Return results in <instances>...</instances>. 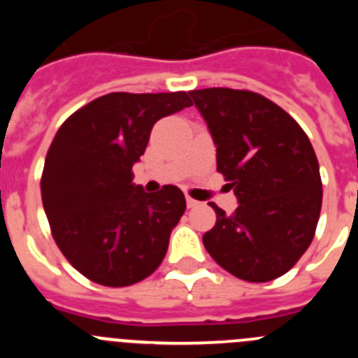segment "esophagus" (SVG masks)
Segmentation results:
<instances>
[{
    "label": "esophagus",
    "instance_id": "34e87169",
    "mask_svg": "<svg viewBox=\"0 0 358 358\" xmlns=\"http://www.w3.org/2000/svg\"><path fill=\"white\" fill-rule=\"evenodd\" d=\"M199 204H201V202H199V201H195V199H192V197H186V206H188V208H197Z\"/></svg>",
    "mask_w": 358,
    "mask_h": 358
}]
</instances>
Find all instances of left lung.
<instances>
[{"mask_svg": "<svg viewBox=\"0 0 358 358\" xmlns=\"http://www.w3.org/2000/svg\"><path fill=\"white\" fill-rule=\"evenodd\" d=\"M217 145V170L238 199L231 215L211 202L217 222L202 242L240 280H276L315 235L322 202L319 163L299 123L245 90L189 91Z\"/></svg>", "mask_w": 358, "mask_h": 358, "instance_id": "obj_1", "label": "left lung"}]
</instances>
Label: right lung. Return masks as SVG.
Here are the masks:
<instances>
[{"instance_id": "obj_1", "label": "right lung", "mask_w": 358, "mask_h": 358, "mask_svg": "<svg viewBox=\"0 0 358 358\" xmlns=\"http://www.w3.org/2000/svg\"><path fill=\"white\" fill-rule=\"evenodd\" d=\"M192 106L188 93H109L61 125L44 161L43 206L66 260L87 280L129 287L150 276L186 210L177 186L147 194L132 164L157 120Z\"/></svg>"}]
</instances>
